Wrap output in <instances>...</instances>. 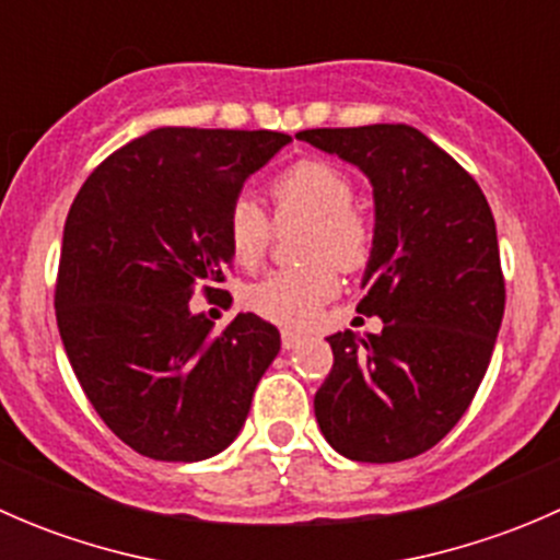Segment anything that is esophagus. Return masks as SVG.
Masks as SVG:
<instances>
[{
	"label": "esophagus",
	"instance_id": "1",
	"mask_svg": "<svg viewBox=\"0 0 560 560\" xmlns=\"http://www.w3.org/2000/svg\"><path fill=\"white\" fill-rule=\"evenodd\" d=\"M303 338L306 336H301V332H295V330H281V347L298 349L303 343Z\"/></svg>",
	"mask_w": 560,
	"mask_h": 560
}]
</instances>
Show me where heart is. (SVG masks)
<instances>
[{
    "label": "heart",
    "mask_w": 560,
    "mask_h": 560,
    "mask_svg": "<svg viewBox=\"0 0 560 560\" xmlns=\"http://www.w3.org/2000/svg\"><path fill=\"white\" fill-rule=\"evenodd\" d=\"M268 197L279 228L303 222L295 257L306 262L259 279L246 290V303L276 325L308 327L338 292V268L358 270L369 262L374 228L352 202V178L332 162H295L270 180ZM224 235L235 262L252 268L268 252L273 230L257 202L238 197L228 208Z\"/></svg>",
    "instance_id": "1"
}]
</instances>
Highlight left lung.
Instances as JSON below:
<instances>
[{"mask_svg": "<svg viewBox=\"0 0 560 560\" xmlns=\"http://www.w3.org/2000/svg\"><path fill=\"white\" fill-rule=\"evenodd\" d=\"M374 186V248L358 312L382 332L330 336L314 395L322 436L349 460L395 463L442 442L466 415L504 316V273L477 180L409 124L298 132Z\"/></svg>", "mask_w": 560, "mask_h": 560, "instance_id": "obj_1", "label": "left lung"}]
</instances>
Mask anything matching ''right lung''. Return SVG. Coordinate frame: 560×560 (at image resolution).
<instances>
[{"label":"right lung","instance_id":"1","mask_svg":"<svg viewBox=\"0 0 560 560\" xmlns=\"http://www.w3.org/2000/svg\"><path fill=\"white\" fill-rule=\"evenodd\" d=\"M290 140L162 127L113 151L72 200L56 325L86 398L135 453L206 460L244 428L279 330L238 314L213 332L189 301L197 290L224 292L228 208Z\"/></svg>","mask_w":560,"mask_h":560}]
</instances>
